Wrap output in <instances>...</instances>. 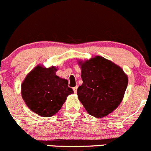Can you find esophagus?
Listing matches in <instances>:
<instances>
[{"label":"esophagus","mask_w":151,"mask_h":151,"mask_svg":"<svg viewBox=\"0 0 151 151\" xmlns=\"http://www.w3.org/2000/svg\"><path fill=\"white\" fill-rule=\"evenodd\" d=\"M73 91H74V93L77 92V86L74 87V88H73Z\"/></svg>","instance_id":"esophagus-1"}]
</instances>
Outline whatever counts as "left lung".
<instances>
[{
    "mask_svg": "<svg viewBox=\"0 0 151 151\" xmlns=\"http://www.w3.org/2000/svg\"><path fill=\"white\" fill-rule=\"evenodd\" d=\"M83 84L77 96L89 115L103 118L120 105L127 87L128 77L123 69L112 61L96 56L79 60Z\"/></svg>",
    "mask_w": 151,
    "mask_h": 151,
    "instance_id": "obj_1",
    "label": "left lung"
}]
</instances>
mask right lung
I'll return each instance as SVG.
<instances>
[{
	"instance_id": "1",
	"label": "right lung",
	"mask_w": 151,
	"mask_h": 151,
	"mask_svg": "<svg viewBox=\"0 0 151 151\" xmlns=\"http://www.w3.org/2000/svg\"><path fill=\"white\" fill-rule=\"evenodd\" d=\"M57 67L38 65L22 84V96L31 111L42 117H51L58 112L67 97L74 93L65 79L56 74Z\"/></svg>"
}]
</instances>
